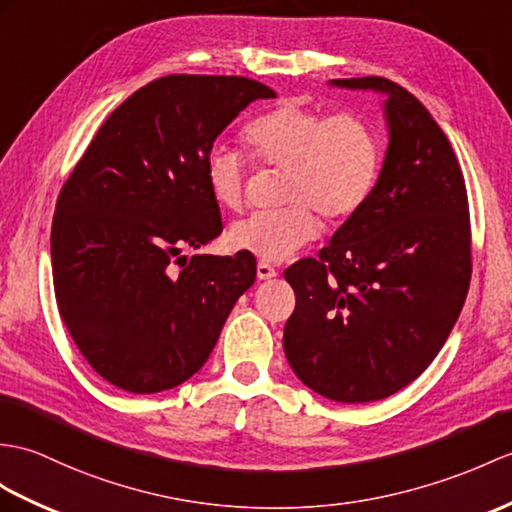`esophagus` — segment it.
<instances>
[{
  "label": "esophagus",
  "mask_w": 512,
  "mask_h": 512,
  "mask_svg": "<svg viewBox=\"0 0 512 512\" xmlns=\"http://www.w3.org/2000/svg\"><path fill=\"white\" fill-rule=\"evenodd\" d=\"M272 277H277V270L272 268L268 261H259V264H257V279L264 281V279H272Z\"/></svg>",
  "instance_id": "34e87169"
}]
</instances>
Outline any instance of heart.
<instances>
[{"mask_svg":"<svg viewBox=\"0 0 512 512\" xmlns=\"http://www.w3.org/2000/svg\"><path fill=\"white\" fill-rule=\"evenodd\" d=\"M244 146L259 165L285 170L281 209L255 211L231 224L233 251L261 261L290 259L320 233L318 213L329 222L355 216L371 198L382 168L379 137L364 117H327L301 100H281L246 124ZM246 165L240 154L213 146L205 157L211 198L224 209L244 202Z\"/></svg>","mask_w":512,"mask_h":512,"instance_id":"b5f03b06","label":"heart"}]
</instances>
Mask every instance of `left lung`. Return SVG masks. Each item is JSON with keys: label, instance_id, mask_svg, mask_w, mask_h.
<instances>
[{"label": "left lung", "instance_id": "1", "mask_svg": "<svg viewBox=\"0 0 512 512\" xmlns=\"http://www.w3.org/2000/svg\"><path fill=\"white\" fill-rule=\"evenodd\" d=\"M386 95L388 148L366 205L318 257L283 272L292 371L318 395L366 403L414 382L443 349L471 281L467 187L449 139L397 82L329 80Z\"/></svg>", "mask_w": 512, "mask_h": 512}]
</instances>
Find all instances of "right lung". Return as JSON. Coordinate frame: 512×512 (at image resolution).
<instances>
[{"label":"right lung","instance_id":"add662e5","mask_svg":"<svg viewBox=\"0 0 512 512\" xmlns=\"http://www.w3.org/2000/svg\"><path fill=\"white\" fill-rule=\"evenodd\" d=\"M261 98L275 91L242 76L152 80L109 115L63 185L52 222L58 312L109 384L135 395L183 384L255 283L253 255L181 253L222 233L205 157Z\"/></svg>","mask_w":512,"mask_h":512}]
</instances>
